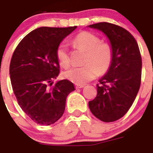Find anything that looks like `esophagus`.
Wrapping results in <instances>:
<instances>
[{
	"instance_id": "1",
	"label": "esophagus",
	"mask_w": 153,
	"mask_h": 153,
	"mask_svg": "<svg viewBox=\"0 0 153 153\" xmlns=\"http://www.w3.org/2000/svg\"><path fill=\"white\" fill-rule=\"evenodd\" d=\"M84 88L83 85H75V88L78 89V88Z\"/></svg>"
}]
</instances>
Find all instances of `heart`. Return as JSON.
I'll return each instance as SVG.
<instances>
[{
    "instance_id": "1",
    "label": "heart",
    "mask_w": 153,
    "mask_h": 153,
    "mask_svg": "<svg viewBox=\"0 0 153 153\" xmlns=\"http://www.w3.org/2000/svg\"><path fill=\"white\" fill-rule=\"evenodd\" d=\"M74 43L77 47L86 52L84 60L85 64L65 71V78L77 85H84L95 78L98 71L104 73L109 69L113 60V50L110 44L100 42L97 36L87 31L77 35L74 39ZM56 57L61 66H68L69 57L65 43L59 45Z\"/></svg>"
}]
</instances>
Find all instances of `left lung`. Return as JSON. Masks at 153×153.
<instances>
[{"instance_id":"1","label":"left lung","mask_w":153,"mask_h":153,"mask_svg":"<svg viewBox=\"0 0 153 153\" xmlns=\"http://www.w3.org/2000/svg\"><path fill=\"white\" fill-rule=\"evenodd\" d=\"M104 33L113 50L107 73L97 85V96L88 103L92 114L104 122L116 121L126 114L141 83L142 58L138 44L126 30L101 22L88 26Z\"/></svg>"}]
</instances>
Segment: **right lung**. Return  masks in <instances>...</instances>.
Returning a JSON list of instances; mask_svg holds the SVG:
<instances>
[{"instance_id":"1","label":"right lung","mask_w":153,"mask_h":153,"mask_svg":"<svg viewBox=\"0 0 153 153\" xmlns=\"http://www.w3.org/2000/svg\"><path fill=\"white\" fill-rule=\"evenodd\" d=\"M77 28L42 27L27 34L16 46L10 64L12 88L19 105L34 122L51 125L64 114L67 96L75 91L59 74L56 50L63 39Z\"/></svg>"}]
</instances>
